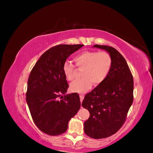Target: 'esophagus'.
I'll return each mask as SVG.
<instances>
[{
	"mask_svg": "<svg viewBox=\"0 0 153 153\" xmlns=\"http://www.w3.org/2000/svg\"><path fill=\"white\" fill-rule=\"evenodd\" d=\"M84 95H80V101L81 102H82V101H83V100H84Z\"/></svg>",
	"mask_w": 153,
	"mask_h": 153,
	"instance_id": "obj_1",
	"label": "esophagus"
}]
</instances>
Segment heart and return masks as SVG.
<instances>
[{
  "instance_id": "b5f03b06",
  "label": "heart",
  "mask_w": 153,
  "mask_h": 153,
  "mask_svg": "<svg viewBox=\"0 0 153 153\" xmlns=\"http://www.w3.org/2000/svg\"><path fill=\"white\" fill-rule=\"evenodd\" d=\"M76 66L82 71V78L73 82L70 90L76 93H84L90 89L92 84L97 86L105 80L112 66V58L106 52L84 51L74 57ZM62 71L66 79L71 81L74 78L75 66L66 61Z\"/></svg>"
}]
</instances>
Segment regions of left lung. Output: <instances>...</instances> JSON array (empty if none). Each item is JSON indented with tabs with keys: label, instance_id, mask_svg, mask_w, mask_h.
Segmentation results:
<instances>
[{
	"label": "left lung",
	"instance_id": "1",
	"mask_svg": "<svg viewBox=\"0 0 153 153\" xmlns=\"http://www.w3.org/2000/svg\"><path fill=\"white\" fill-rule=\"evenodd\" d=\"M112 58V66L105 80L85 95L82 106L89 111L84 132L95 139L116 133L126 121L133 101V78L126 60L112 47L95 45Z\"/></svg>",
	"mask_w": 153,
	"mask_h": 153
}]
</instances>
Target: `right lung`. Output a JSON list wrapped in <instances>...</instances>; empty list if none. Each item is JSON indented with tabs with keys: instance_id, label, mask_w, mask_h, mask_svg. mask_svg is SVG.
I'll return each mask as SVG.
<instances>
[{
	"instance_id": "1",
	"label": "right lung",
	"mask_w": 153,
	"mask_h": 153,
	"mask_svg": "<svg viewBox=\"0 0 153 153\" xmlns=\"http://www.w3.org/2000/svg\"><path fill=\"white\" fill-rule=\"evenodd\" d=\"M83 46H55L41 55L30 73L26 101L36 126L47 135L65 132L69 120L80 108L79 95L66 94L69 85L62 66L69 55Z\"/></svg>"
}]
</instances>
